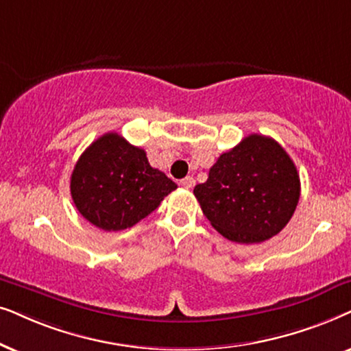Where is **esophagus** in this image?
Here are the masks:
<instances>
[{
	"label": "esophagus",
	"instance_id": "esophagus-1",
	"mask_svg": "<svg viewBox=\"0 0 351 351\" xmlns=\"http://www.w3.org/2000/svg\"><path fill=\"white\" fill-rule=\"evenodd\" d=\"M180 184L183 186L184 189H191V188H194V184H195V180L193 178V176H186V178H183L180 181Z\"/></svg>",
	"mask_w": 351,
	"mask_h": 351
}]
</instances>
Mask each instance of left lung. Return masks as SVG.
Segmentation results:
<instances>
[{
	"label": "left lung",
	"mask_w": 351,
	"mask_h": 351,
	"mask_svg": "<svg viewBox=\"0 0 351 351\" xmlns=\"http://www.w3.org/2000/svg\"><path fill=\"white\" fill-rule=\"evenodd\" d=\"M194 195L219 234L239 244H258L291 221L300 178L281 144L250 134L218 157Z\"/></svg>",
	"instance_id": "8db88e82"
}]
</instances>
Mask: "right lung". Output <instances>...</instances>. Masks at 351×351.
<instances>
[{
    "mask_svg": "<svg viewBox=\"0 0 351 351\" xmlns=\"http://www.w3.org/2000/svg\"><path fill=\"white\" fill-rule=\"evenodd\" d=\"M176 186L149 165L144 149L119 133L97 138L75 163L70 194L82 217L102 231L132 228Z\"/></svg>",
    "mask_w": 351,
    "mask_h": 351,
    "instance_id": "add662e5",
    "label": "right lung"
}]
</instances>
